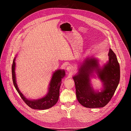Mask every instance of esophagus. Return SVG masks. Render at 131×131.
Instances as JSON below:
<instances>
[{
    "label": "esophagus",
    "mask_w": 131,
    "mask_h": 131,
    "mask_svg": "<svg viewBox=\"0 0 131 131\" xmlns=\"http://www.w3.org/2000/svg\"><path fill=\"white\" fill-rule=\"evenodd\" d=\"M72 67H71V66H67L66 67V70L69 72H71L72 71Z\"/></svg>",
    "instance_id": "obj_1"
}]
</instances>
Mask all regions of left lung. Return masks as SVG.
Instances as JSON below:
<instances>
[{
    "label": "left lung",
    "instance_id": "8db88e82",
    "mask_svg": "<svg viewBox=\"0 0 131 131\" xmlns=\"http://www.w3.org/2000/svg\"><path fill=\"white\" fill-rule=\"evenodd\" d=\"M109 61L100 68L98 61L94 58H87L80 67L77 75L73 77L78 102L86 108L103 107L111 101L119 83L120 65L115 54L109 49ZM94 71L103 83L104 89L96 92L92 88L90 78Z\"/></svg>",
    "mask_w": 131,
    "mask_h": 131
}]
</instances>
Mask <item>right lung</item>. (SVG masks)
Masks as SVG:
<instances>
[{
  "label": "right lung",
  "mask_w": 131,
  "mask_h": 131,
  "mask_svg": "<svg viewBox=\"0 0 131 131\" xmlns=\"http://www.w3.org/2000/svg\"><path fill=\"white\" fill-rule=\"evenodd\" d=\"M15 59L14 58L12 65V76L14 85L18 93L29 107L34 109L45 110L52 107L58 102L59 97V90L61 84V79L65 75L64 70H59L53 73L49 84V90L47 94L43 97L36 100H30L25 97L17 86L16 81L15 75Z\"/></svg>",
  "instance_id": "add662e5"
}]
</instances>
